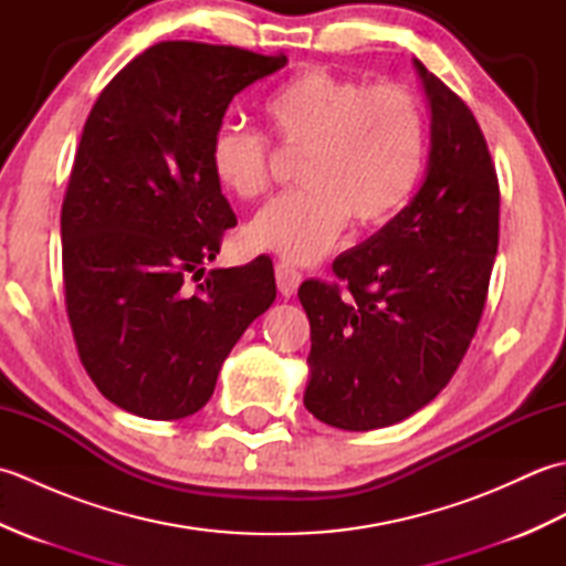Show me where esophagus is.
Instances as JSON below:
<instances>
[{"instance_id":"34e87169","label":"esophagus","mask_w":566,"mask_h":566,"mask_svg":"<svg viewBox=\"0 0 566 566\" xmlns=\"http://www.w3.org/2000/svg\"><path fill=\"white\" fill-rule=\"evenodd\" d=\"M274 276H276V286H280V292L284 296H294L296 290H298V284H302V280H304L302 272L294 270L290 262H276Z\"/></svg>"}]
</instances>
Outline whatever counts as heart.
<instances>
[{"instance_id":"b5f03b06","label":"heart","mask_w":566,"mask_h":566,"mask_svg":"<svg viewBox=\"0 0 566 566\" xmlns=\"http://www.w3.org/2000/svg\"><path fill=\"white\" fill-rule=\"evenodd\" d=\"M264 116L282 148L302 153L296 177L304 187L272 199L245 238L290 262L326 255L347 219L355 226L387 221L423 172L428 116L406 84H369L308 67L270 94ZM270 158L268 136L233 124L216 130L209 150L216 182L240 199L268 189Z\"/></svg>"}]
</instances>
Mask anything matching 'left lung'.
<instances>
[{
    "mask_svg": "<svg viewBox=\"0 0 566 566\" xmlns=\"http://www.w3.org/2000/svg\"><path fill=\"white\" fill-rule=\"evenodd\" d=\"M430 106V155L413 199L333 272L298 286L311 323L304 406L340 430L399 423L448 387L486 304L499 248V179L482 128L413 60Z\"/></svg>",
    "mask_w": 566,
    "mask_h": 566,
    "instance_id": "8db88e82",
    "label": "left lung"
}]
</instances>
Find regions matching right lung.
<instances>
[{
	"label": "right lung",
	"mask_w": 566,
	"mask_h": 566,
	"mask_svg": "<svg viewBox=\"0 0 566 566\" xmlns=\"http://www.w3.org/2000/svg\"><path fill=\"white\" fill-rule=\"evenodd\" d=\"M284 65L235 45L155 43L106 84L82 128L60 213L65 306L94 387L128 413H197L274 302L270 260L209 274L203 262L238 223L211 140L235 94Z\"/></svg>",
	"instance_id": "add662e5"
}]
</instances>
